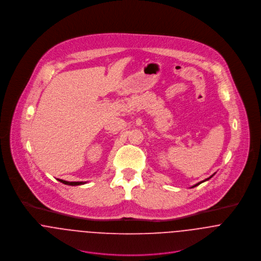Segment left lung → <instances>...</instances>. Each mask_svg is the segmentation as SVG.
Wrapping results in <instances>:
<instances>
[{
  "label": "left lung",
  "mask_w": 261,
  "mask_h": 261,
  "mask_svg": "<svg viewBox=\"0 0 261 261\" xmlns=\"http://www.w3.org/2000/svg\"><path fill=\"white\" fill-rule=\"evenodd\" d=\"M214 175H215V174H213V175H212V176H210V177H209V178H207V179H205V180H204V181H201V182H199V183H197V184H196V185H194V186H192V187H191V188H194V187L198 186V185H200V184H202V183H203V182H205V181H208V180H209V179H211V178H212V177H213V176H214Z\"/></svg>",
  "instance_id": "left-lung-1"
}]
</instances>
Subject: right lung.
Masks as SVG:
<instances>
[{
    "instance_id": "obj_1",
    "label": "right lung",
    "mask_w": 261,
    "mask_h": 261,
    "mask_svg": "<svg viewBox=\"0 0 261 261\" xmlns=\"http://www.w3.org/2000/svg\"><path fill=\"white\" fill-rule=\"evenodd\" d=\"M57 180L65 185H68V186H78V185H83L86 183V182H68V181H64V180H60V179H57Z\"/></svg>"
}]
</instances>
